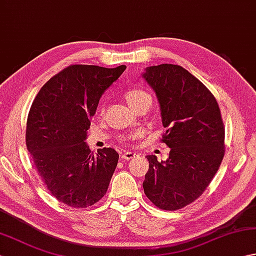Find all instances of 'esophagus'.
Listing matches in <instances>:
<instances>
[{
    "instance_id": "obj_1",
    "label": "esophagus",
    "mask_w": 256,
    "mask_h": 256,
    "mask_svg": "<svg viewBox=\"0 0 256 256\" xmlns=\"http://www.w3.org/2000/svg\"><path fill=\"white\" fill-rule=\"evenodd\" d=\"M138 156L136 153H133V152H125L124 154H122V158L123 160H133L135 157Z\"/></svg>"
}]
</instances>
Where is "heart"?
I'll return each instance as SVG.
<instances>
[{"label":"heart","mask_w":256,"mask_h":256,"mask_svg":"<svg viewBox=\"0 0 256 256\" xmlns=\"http://www.w3.org/2000/svg\"><path fill=\"white\" fill-rule=\"evenodd\" d=\"M125 98H126V101L130 106H131L133 108H135L138 106L145 104V103H152V96L146 92L145 90L142 89H131L126 91L125 94ZM132 138V136H128L125 138V140H130Z\"/></svg>","instance_id":"b5f03b06"}]
</instances>
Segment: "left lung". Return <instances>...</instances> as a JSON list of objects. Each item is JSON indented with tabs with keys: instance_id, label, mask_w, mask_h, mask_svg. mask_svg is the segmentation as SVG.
Listing matches in <instances>:
<instances>
[{
	"instance_id": "1",
	"label": "left lung",
	"mask_w": 256,
	"mask_h": 256,
	"mask_svg": "<svg viewBox=\"0 0 256 256\" xmlns=\"http://www.w3.org/2000/svg\"><path fill=\"white\" fill-rule=\"evenodd\" d=\"M160 106L165 162L148 155L144 192L162 210H178L204 194L224 156V126L216 98L186 69L162 64L145 69Z\"/></svg>"
}]
</instances>
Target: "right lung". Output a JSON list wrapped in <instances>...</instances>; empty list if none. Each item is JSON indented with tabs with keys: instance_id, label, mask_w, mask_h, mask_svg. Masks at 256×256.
Instances as JSON below:
<instances>
[{
	"instance_id": "obj_1",
	"label": "right lung",
	"mask_w": 256,
	"mask_h": 256,
	"mask_svg": "<svg viewBox=\"0 0 256 256\" xmlns=\"http://www.w3.org/2000/svg\"><path fill=\"white\" fill-rule=\"evenodd\" d=\"M126 66L72 64L42 86L26 123V146L40 179L58 201L88 208L106 194L118 154L94 155L84 140L99 100Z\"/></svg>"
}]
</instances>
